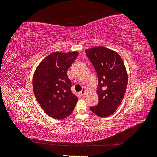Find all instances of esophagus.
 Returning <instances> with one entry per match:
<instances>
[{
  "label": "esophagus",
  "mask_w": 157,
  "mask_h": 157,
  "mask_svg": "<svg viewBox=\"0 0 157 157\" xmlns=\"http://www.w3.org/2000/svg\"><path fill=\"white\" fill-rule=\"evenodd\" d=\"M86 88H84L82 89V91L80 92V95H81V96H84V95L85 94V93H86Z\"/></svg>",
  "instance_id": "34e87169"
}]
</instances>
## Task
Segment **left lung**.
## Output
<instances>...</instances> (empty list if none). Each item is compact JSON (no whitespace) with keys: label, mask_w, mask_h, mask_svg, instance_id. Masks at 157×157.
<instances>
[{"label":"left lung","mask_w":157,"mask_h":157,"mask_svg":"<svg viewBox=\"0 0 157 157\" xmlns=\"http://www.w3.org/2000/svg\"><path fill=\"white\" fill-rule=\"evenodd\" d=\"M85 52L98 78L99 102L90 110L99 117L110 116L121 105L126 92L128 75L124 63L117 52L105 47H94Z\"/></svg>","instance_id":"8db88e82"}]
</instances>
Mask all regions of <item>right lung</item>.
<instances>
[{
    "mask_svg": "<svg viewBox=\"0 0 157 157\" xmlns=\"http://www.w3.org/2000/svg\"><path fill=\"white\" fill-rule=\"evenodd\" d=\"M78 52H54L41 61L35 71L33 89L36 100L46 115L64 119L72 113L78 97L71 90L67 70Z\"/></svg>",
    "mask_w": 157,
    "mask_h": 157,
    "instance_id": "add662e5",
    "label": "right lung"
}]
</instances>
